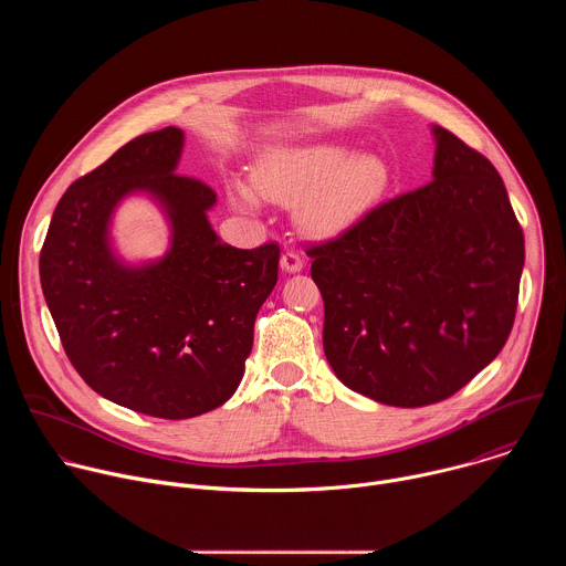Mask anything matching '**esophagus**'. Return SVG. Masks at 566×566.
Returning <instances> with one entry per match:
<instances>
[{
  "label": "esophagus",
  "mask_w": 566,
  "mask_h": 566,
  "mask_svg": "<svg viewBox=\"0 0 566 566\" xmlns=\"http://www.w3.org/2000/svg\"><path fill=\"white\" fill-rule=\"evenodd\" d=\"M280 264H282V271H286V273H300V271L304 269V258H302L297 251L289 249V251L282 255Z\"/></svg>",
  "instance_id": "esophagus-1"
}]
</instances>
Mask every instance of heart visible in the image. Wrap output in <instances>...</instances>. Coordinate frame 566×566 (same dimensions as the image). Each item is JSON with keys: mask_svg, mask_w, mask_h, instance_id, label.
Here are the masks:
<instances>
[{"mask_svg": "<svg viewBox=\"0 0 566 566\" xmlns=\"http://www.w3.org/2000/svg\"><path fill=\"white\" fill-rule=\"evenodd\" d=\"M260 188L275 201L295 203L302 228L317 237L343 232L356 223L387 186V168L378 156L336 145H306L271 154L258 175ZM241 206H255V192L239 186Z\"/></svg>", "mask_w": 566, "mask_h": 566, "instance_id": "1", "label": "heart"}]
</instances>
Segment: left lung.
Segmentation results:
<instances>
[{
	"label": "left lung",
	"mask_w": 566,
	"mask_h": 566,
	"mask_svg": "<svg viewBox=\"0 0 566 566\" xmlns=\"http://www.w3.org/2000/svg\"><path fill=\"white\" fill-rule=\"evenodd\" d=\"M432 181L306 249L336 376L394 408L468 385L506 345L524 232L491 160L443 127Z\"/></svg>",
	"instance_id": "1"
}]
</instances>
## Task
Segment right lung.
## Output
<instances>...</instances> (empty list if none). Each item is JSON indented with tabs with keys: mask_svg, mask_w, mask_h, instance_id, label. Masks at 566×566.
I'll use <instances>...</instances> for the list:
<instances>
[{
	"mask_svg": "<svg viewBox=\"0 0 566 566\" xmlns=\"http://www.w3.org/2000/svg\"><path fill=\"white\" fill-rule=\"evenodd\" d=\"M181 147L179 127L125 143L69 186L40 253L44 300L75 371L107 400L170 421L234 394L280 264L275 241L244 251L217 237L206 217L214 190L175 172ZM132 191L156 196L174 223L171 251L147 268H125L108 249L111 212Z\"/></svg>",
	"mask_w": 566,
	"mask_h": 566,
	"instance_id": "right-lung-1",
	"label": "right lung"
}]
</instances>
